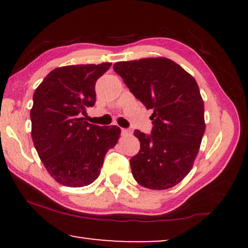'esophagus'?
I'll use <instances>...</instances> for the list:
<instances>
[{
  "label": "esophagus",
  "mask_w": 248,
  "mask_h": 248,
  "mask_svg": "<svg viewBox=\"0 0 248 248\" xmlns=\"http://www.w3.org/2000/svg\"><path fill=\"white\" fill-rule=\"evenodd\" d=\"M121 133L123 135H127L130 134V130H127V128H121Z\"/></svg>",
  "instance_id": "esophagus-1"
}]
</instances>
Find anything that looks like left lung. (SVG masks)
I'll return each instance as SVG.
<instances>
[{
	"instance_id": "8db88e82",
	"label": "left lung",
	"mask_w": 248,
	"mask_h": 248,
	"mask_svg": "<svg viewBox=\"0 0 248 248\" xmlns=\"http://www.w3.org/2000/svg\"><path fill=\"white\" fill-rule=\"evenodd\" d=\"M113 69L154 111L151 134L134 131L140 150L130 159L133 177L143 187L170 188L192 169L204 134V104L198 83L165 57L117 62Z\"/></svg>"
}]
</instances>
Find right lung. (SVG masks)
<instances>
[{"instance_id":"1","label":"right lung","mask_w":248,"mask_h":248,"mask_svg":"<svg viewBox=\"0 0 248 248\" xmlns=\"http://www.w3.org/2000/svg\"><path fill=\"white\" fill-rule=\"evenodd\" d=\"M110 63L67 65L50 71L35 90L30 110L31 137L40 160L60 184L82 187L100 174L108 149L121 130L84 121L96 103V81Z\"/></svg>"}]
</instances>
